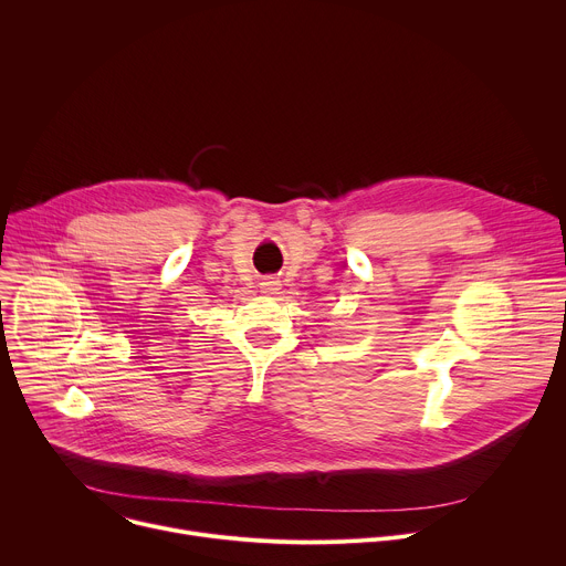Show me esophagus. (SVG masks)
<instances>
[{
  "label": "esophagus",
  "mask_w": 566,
  "mask_h": 566,
  "mask_svg": "<svg viewBox=\"0 0 566 566\" xmlns=\"http://www.w3.org/2000/svg\"><path fill=\"white\" fill-rule=\"evenodd\" d=\"M280 280L277 277H264L262 282H260V289H262V293H277L280 291Z\"/></svg>",
  "instance_id": "esophagus-1"
}]
</instances>
